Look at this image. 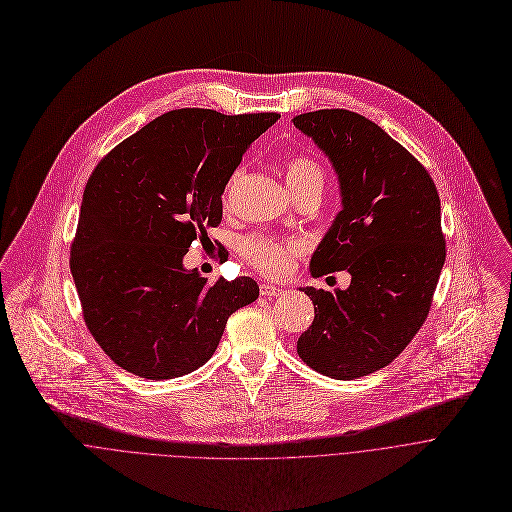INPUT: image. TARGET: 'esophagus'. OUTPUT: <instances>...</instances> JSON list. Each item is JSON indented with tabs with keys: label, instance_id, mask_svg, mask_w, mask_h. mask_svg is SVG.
<instances>
[{
	"label": "esophagus",
	"instance_id": "obj_1",
	"mask_svg": "<svg viewBox=\"0 0 512 512\" xmlns=\"http://www.w3.org/2000/svg\"><path fill=\"white\" fill-rule=\"evenodd\" d=\"M259 291H261V296H265V298H279V296L285 294V289H281L273 283H261Z\"/></svg>",
	"mask_w": 512,
	"mask_h": 512
}]
</instances>
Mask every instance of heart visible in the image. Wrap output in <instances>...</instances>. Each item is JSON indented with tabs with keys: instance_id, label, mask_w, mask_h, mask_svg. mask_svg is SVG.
<instances>
[{
	"instance_id": "heart-1",
	"label": "heart",
	"mask_w": 512,
	"mask_h": 512,
	"mask_svg": "<svg viewBox=\"0 0 512 512\" xmlns=\"http://www.w3.org/2000/svg\"><path fill=\"white\" fill-rule=\"evenodd\" d=\"M245 168H237L223 190V200L227 202L239 180L243 178ZM283 176L285 182L289 186V190L298 194L302 190L308 188H322L324 186V170L322 166L308 154L302 152H294L287 154L283 160ZM302 243L294 241V239H281V237H249L243 241L241 245V257L261 275L269 277V279H279L285 277L287 273H291V269L296 267V261L302 255Z\"/></svg>"
}]
</instances>
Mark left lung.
Instances as JSON below:
<instances>
[{
	"instance_id": "8db88e82",
	"label": "left lung",
	"mask_w": 512,
	"mask_h": 512,
	"mask_svg": "<svg viewBox=\"0 0 512 512\" xmlns=\"http://www.w3.org/2000/svg\"><path fill=\"white\" fill-rule=\"evenodd\" d=\"M291 121L330 158L342 192L310 271L352 277L348 289H304L316 316L298 354L314 371L350 381L393 362L429 314L446 261L440 194L423 164L367 117L320 109Z\"/></svg>"
}]
</instances>
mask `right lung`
Here are the masks:
<instances>
[{"label":"right lung","instance_id":"obj_1","mask_svg":"<svg viewBox=\"0 0 512 512\" xmlns=\"http://www.w3.org/2000/svg\"><path fill=\"white\" fill-rule=\"evenodd\" d=\"M277 117L168 111L95 166L70 271L83 320L117 367L152 381L188 375L214 354L229 316L257 300L251 277L208 283L182 259L221 225L229 176Z\"/></svg>","mask_w":512,"mask_h":512}]
</instances>
